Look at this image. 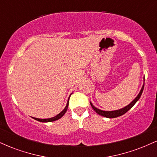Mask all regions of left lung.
Here are the masks:
<instances>
[{"mask_svg": "<svg viewBox=\"0 0 157 157\" xmlns=\"http://www.w3.org/2000/svg\"><path fill=\"white\" fill-rule=\"evenodd\" d=\"M144 81H145V78H144ZM144 86H145V82H144V84H143V86H142V88L141 91H140V92L139 93V94L137 95V97H136V98H135L134 100H133V101L131 102L130 104H129V105H128L127 106H125V107H124L123 109L116 110V111H102V110L97 109L96 107H94V106L92 105V103H91V102H90V104H91V107H92V109L94 110L95 111H96V113H98V114L101 115V116H102V117H107V118L118 117L122 116V115H123L124 113H125L128 111V110H130L131 108H132L133 106L134 105V104L138 101L139 99H140V97H141V95H142V91H143Z\"/></svg>", "mask_w": 157, "mask_h": 157, "instance_id": "1", "label": "left lung"}]
</instances>
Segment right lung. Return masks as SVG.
Returning <instances> with one entry per match:
<instances>
[{
  "instance_id": "obj_1",
  "label": "right lung",
  "mask_w": 157,
  "mask_h": 157,
  "mask_svg": "<svg viewBox=\"0 0 157 157\" xmlns=\"http://www.w3.org/2000/svg\"><path fill=\"white\" fill-rule=\"evenodd\" d=\"M68 102H69V99L68 100V102H67V104H66V108L63 110L61 112L59 113V114H57V116L54 117H52V118H49V119H38V118H34L35 120H37V121L39 122H53V121H55V120H59V119L62 117L65 114V113L66 112V111H67L68 109Z\"/></svg>"
}]
</instances>
